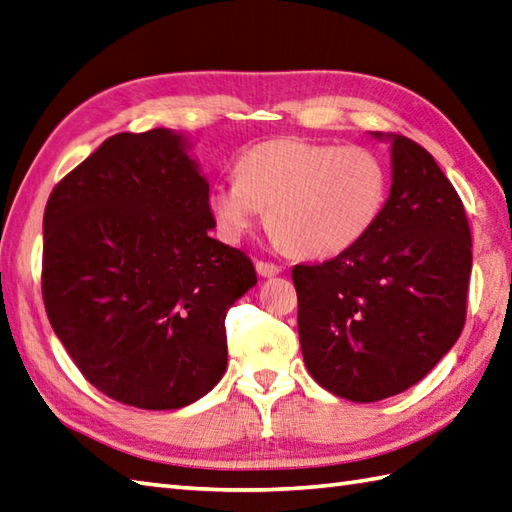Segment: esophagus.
<instances>
[{
    "mask_svg": "<svg viewBox=\"0 0 512 512\" xmlns=\"http://www.w3.org/2000/svg\"><path fill=\"white\" fill-rule=\"evenodd\" d=\"M255 268H257V273L262 275V277H275V275L281 273V268H279L277 264H273V262H262V259H257Z\"/></svg>",
    "mask_w": 512,
    "mask_h": 512,
    "instance_id": "1",
    "label": "esophagus"
}]
</instances>
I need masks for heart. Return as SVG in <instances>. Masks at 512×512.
Here are the masks:
<instances>
[{
	"label": "heart",
	"instance_id": "obj_1",
	"mask_svg": "<svg viewBox=\"0 0 512 512\" xmlns=\"http://www.w3.org/2000/svg\"><path fill=\"white\" fill-rule=\"evenodd\" d=\"M233 182L209 195L213 220L239 239L266 209L275 242L297 257L343 253L372 231L387 200V169L372 149L334 147L303 138H275L248 147Z\"/></svg>",
	"mask_w": 512,
	"mask_h": 512
}]
</instances>
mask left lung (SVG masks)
Wrapping results in <instances>:
<instances>
[{"label": "left lung", "mask_w": 512, "mask_h": 512, "mask_svg": "<svg viewBox=\"0 0 512 512\" xmlns=\"http://www.w3.org/2000/svg\"><path fill=\"white\" fill-rule=\"evenodd\" d=\"M389 138L391 191L372 231L328 262L292 268L303 361L323 389L352 402L416 385L466 321L464 204L427 149Z\"/></svg>", "instance_id": "8db88e82"}]
</instances>
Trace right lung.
<instances>
[{"mask_svg":"<svg viewBox=\"0 0 512 512\" xmlns=\"http://www.w3.org/2000/svg\"><path fill=\"white\" fill-rule=\"evenodd\" d=\"M213 226L209 182L169 129L110 136L52 189L43 306L105 396L180 409L220 383L226 312L257 275Z\"/></svg>","mask_w":512,"mask_h":512,"instance_id":"add662e5","label":"right lung"}]
</instances>
